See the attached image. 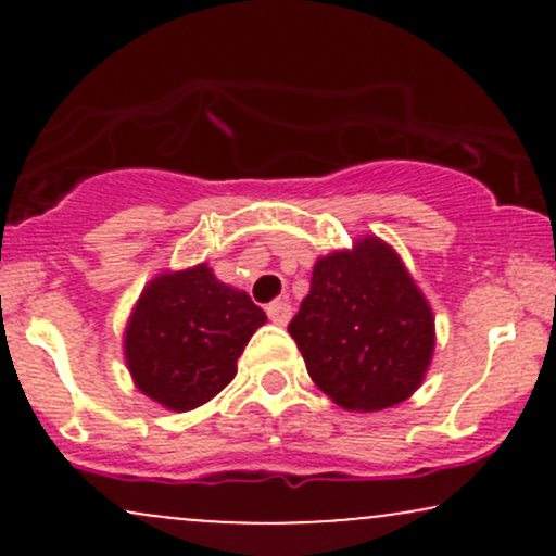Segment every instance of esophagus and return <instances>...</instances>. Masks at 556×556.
I'll return each mask as SVG.
<instances>
[{"label": "esophagus", "instance_id": "esophagus-1", "mask_svg": "<svg viewBox=\"0 0 556 556\" xmlns=\"http://www.w3.org/2000/svg\"><path fill=\"white\" fill-rule=\"evenodd\" d=\"M266 314H269V318L277 327H285L292 318V305L287 303V300H274V303L266 305Z\"/></svg>", "mask_w": 556, "mask_h": 556}]
</instances>
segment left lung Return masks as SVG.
<instances>
[{
	"instance_id": "obj_1",
	"label": "left lung",
	"mask_w": 556,
	"mask_h": 556,
	"mask_svg": "<svg viewBox=\"0 0 556 556\" xmlns=\"http://www.w3.org/2000/svg\"><path fill=\"white\" fill-rule=\"evenodd\" d=\"M287 331L314 384L344 410L400 405L433 358V314L392 245L361 238L318 258Z\"/></svg>"
}]
</instances>
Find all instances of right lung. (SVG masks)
I'll return each mask as SVG.
<instances>
[{
  "instance_id": "add662e5",
  "label": "right lung",
  "mask_w": 556,
  "mask_h": 556,
  "mask_svg": "<svg viewBox=\"0 0 556 556\" xmlns=\"http://www.w3.org/2000/svg\"><path fill=\"white\" fill-rule=\"evenodd\" d=\"M266 314L206 264L164 271L140 292L125 327V363L146 397L193 410L238 374V358Z\"/></svg>"
}]
</instances>
